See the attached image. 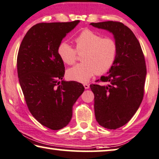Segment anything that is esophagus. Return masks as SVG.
<instances>
[{
	"instance_id": "obj_1",
	"label": "esophagus",
	"mask_w": 159,
	"mask_h": 159,
	"mask_svg": "<svg viewBox=\"0 0 159 159\" xmlns=\"http://www.w3.org/2000/svg\"><path fill=\"white\" fill-rule=\"evenodd\" d=\"M83 85H84V87L85 89H89V84H84Z\"/></svg>"
}]
</instances>
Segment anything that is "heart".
Masks as SVG:
<instances>
[{
    "label": "heart",
    "instance_id": "obj_1",
    "mask_svg": "<svg viewBox=\"0 0 159 159\" xmlns=\"http://www.w3.org/2000/svg\"><path fill=\"white\" fill-rule=\"evenodd\" d=\"M75 49L66 42H61L57 49L60 59L68 65L77 61V54H82L83 62L67 71L71 79L87 82L95 74L106 73L115 64L118 47L113 38L103 37L97 32L85 29L75 39Z\"/></svg>",
    "mask_w": 159,
    "mask_h": 159
}]
</instances>
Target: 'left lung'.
<instances>
[{
  "instance_id": "8db88e82",
  "label": "left lung",
  "mask_w": 159,
  "mask_h": 159,
  "mask_svg": "<svg viewBox=\"0 0 159 159\" xmlns=\"http://www.w3.org/2000/svg\"><path fill=\"white\" fill-rule=\"evenodd\" d=\"M90 25L111 32L118 43V55L109 74L96 81L108 84H90L97 121L102 127L116 130L132 118L143 98L145 57L139 40L123 23L109 20Z\"/></svg>"
}]
</instances>
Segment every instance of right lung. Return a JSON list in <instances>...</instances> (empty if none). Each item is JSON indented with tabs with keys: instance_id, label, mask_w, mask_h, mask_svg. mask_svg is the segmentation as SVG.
Here are the masks:
<instances>
[{
	"instance_id": "add662e5",
	"label": "right lung",
	"mask_w": 159,
	"mask_h": 159,
	"mask_svg": "<svg viewBox=\"0 0 159 159\" xmlns=\"http://www.w3.org/2000/svg\"><path fill=\"white\" fill-rule=\"evenodd\" d=\"M80 20L39 23L23 39L17 57L19 83L30 112L53 130L70 123L72 106L84 92L80 82L62 80L65 70L57 49Z\"/></svg>"
}]
</instances>
